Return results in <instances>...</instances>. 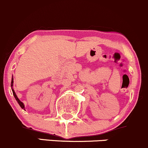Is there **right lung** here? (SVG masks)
I'll use <instances>...</instances> for the list:
<instances>
[{"label":"right lung","mask_w":148,"mask_h":148,"mask_svg":"<svg viewBox=\"0 0 148 148\" xmlns=\"http://www.w3.org/2000/svg\"><path fill=\"white\" fill-rule=\"evenodd\" d=\"M13 79H12V81H11V86H13ZM12 91H13V95H14V97H15V98H16V100H17L18 101V104L20 105V106H21V108H23V109H24V108H25V107H24V105H23V103H22V102L21 101V100H19V99L18 98V97H17V95H16V93H15V92H14V90H12Z\"/></svg>","instance_id":"right-lung-1"}]
</instances>
